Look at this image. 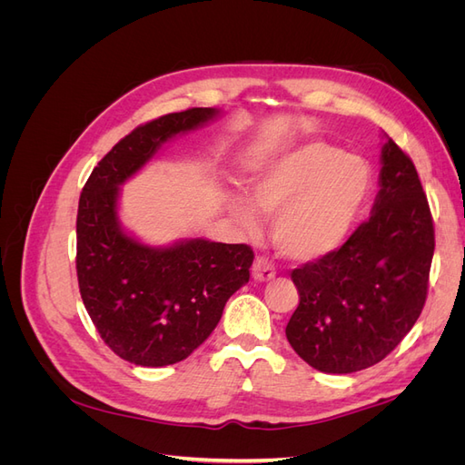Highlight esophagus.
I'll use <instances>...</instances> for the list:
<instances>
[{
	"label": "esophagus",
	"mask_w": 465,
	"mask_h": 465,
	"mask_svg": "<svg viewBox=\"0 0 465 465\" xmlns=\"http://www.w3.org/2000/svg\"><path fill=\"white\" fill-rule=\"evenodd\" d=\"M252 277H254L256 281H270L275 277V267L273 263L267 260V258H256L254 263H252Z\"/></svg>",
	"instance_id": "1"
}]
</instances>
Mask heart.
Returning a JSON list of instances; mask_svg holds the SVG:
<instances>
[{
	"label": "heart",
	"mask_w": 465,
	"mask_h": 465,
	"mask_svg": "<svg viewBox=\"0 0 465 465\" xmlns=\"http://www.w3.org/2000/svg\"><path fill=\"white\" fill-rule=\"evenodd\" d=\"M371 186L369 166L322 139H311L265 164L252 178L248 200L227 193V207L250 232L258 215L273 219V242L294 262H314L340 248Z\"/></svg>",
	"instance_id": "heart-1"
}]
</instances>
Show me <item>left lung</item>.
Listing matches in <instances>:
<instances>
[{"mask_svg":"<svg viewBox=\"0 0 465 465\" xmlns=\"http://www.w3.org/2000/svg\"><path fill=\"white\" fill-rule=\"evenodd\" d=\"M384 137L371 217L340 250L291 273L301 302L287 340L320 372L349 374L380 362L425 306L434 254L430 209L413 161Z\"/></svg>","mask_w":465,"mask_h":465,"instance_id":"1","label":"left lung"}]
</instances>
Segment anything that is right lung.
Wrapping results in <instances>:
<instances>
[{
	"label": "right lung",
	"instance_id": "right-lung-1",
	"mask_svg": "<svg viewBox=\"0 0 465 465\" xmlns=\"http://www.w3.org/2000/svg\"><path fill=\"white\" fill-rule=\"evenodd\" d=\"M221 110L190 108L139 125L94 166L79 198L77 279L83 304L104 343L139 367L184 361L215 330L223 308L248 283L246 244L184 238L149 246L122 227V184L180 134Z\"/></svg>",
	"mask_w": 465,
	"mask_h": 465
}]
</instances>
